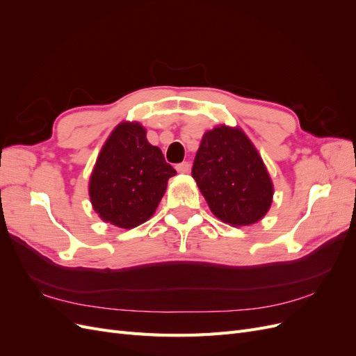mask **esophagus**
I'll list each match as a JSON object with an SVG mask.
<instances>
[{
  "instance_id": "1",
  "label": "esophagus",
  "mask_w": 356,
  "mask_h": 356,
  "mask_svg": "<svg viewBox=\"0 0 356 356\" xmlns=\"http://www.w3.org/2000/svg\"><path fill=\"white\" fill-rule=\"evenodd\" d=\"M175 169L179 172V174H187L188 169H190V163H188V161H182V163H178L175 166Z\"/></svg>"
}]
</instances>
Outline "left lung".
<instances>
[{"label":"left lung","mask_w":356,"mask_h":356,"mask_svg":"<svg viewBox=\"0 0 356 356\" xmlns=\"http://www.w3.org/2000/svg\"><path fill=\"white\" fill-rule=\"evenodd\" d=\"M191 175L211 212L233 227L258 222L272 207V178L238 126L218 124L203 134Z\"/></svg>","instance_id":"obj_1"}]
</instances>
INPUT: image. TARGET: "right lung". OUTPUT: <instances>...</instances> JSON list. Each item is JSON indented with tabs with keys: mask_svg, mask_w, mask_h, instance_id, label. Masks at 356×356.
Here are the masks:
<instances>
[{
	"mask_svg": "<svg viewBox=\"0 0 356 356\" xmlns=\"http://www.w3.org/2000/svg\"><path fill=\"white\" fill-rule=\"evenodd\" d=\"M177 175L161 154L147 141L145 127L122 122L106 138L89 179L93 211L105 222L134 229L153 217L168 181Z\"/></svg>",
	"mask_w": 356,
	"mask_h": 356,
	"instance_id": "obj_1",
	"label": "right lung"
}]
</instances>
